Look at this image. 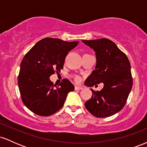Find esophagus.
<instances>
[{"mask_svg": "<svg viewBox=\"0 0 147 147\" xmlns=\"http://www.w3.org/2000/svg\"><path fill=\"white\" fill-rule=\"evenodd\" d=\"M83 89V87L82 86H75V90H80Z\"/></svg>", "mask_w": 147, "mask_h": 147, "instance_id": "esophagus-1", "label": "esophagus"}]
</instances>
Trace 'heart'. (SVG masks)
Segmentation results:
<instances>
[{"label":"heart","mask_w":147,"mask_h":147,"mask_svg":"<svg viewBox=\"0 0 147 147\" xmlns=\"http://www.w3.org/2000/svg\"><path fill=\"white\" fill-rule=\"evenodd\" d=\"M74 79H75V82H80V81H81V77L78 75L74 76Z\"/></svg>","instance_id":"1"}]
</instances>
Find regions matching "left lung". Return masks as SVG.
<instances>
[{"mask_svg":"<svg viewBox=\"0 0 147 147\" xmlns=\"http://www.w3.org/2000/svg\"><path fill=\"white\" fill-rule=\"evenodd\" d=\"M82 42L95 52V69L85 81L92 87L104 84L102 90L90 89L92 97L85 103L87 110L97 117H106L120 111L125 105L132 88L131 64L127 57L114 42L103 38L83 40Z\"/></svg>","mask_w":147,"mask_h":147,"instance_id":"left-lung-1","label":"left lung"}]
</instances>
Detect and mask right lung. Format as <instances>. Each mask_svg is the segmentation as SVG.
Returning <instances> with one entry per match:
<instances>
[{
    "label": "right lung",
    "mask_w": 147,
    "mask_h": 147,
    "mask_svg": "<svg viewBox=\"0 0 147 147\" xmlns=\"http://www.w3.org/2000/svg\"><path fill=\"white\" fill-rule=\"evenodd\" d=\"M78 43L45 38L37 42L23 57L18 88L23 104L34 113L41 116L55 113L63 106L68 92L74 90L75 87L68 79H63L57 86L50 77L55 72L61 71L68 52Z\"/></svg>",
    "instance_id": "obj_1"
}]
</instances>
